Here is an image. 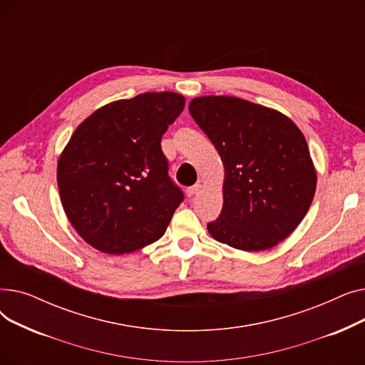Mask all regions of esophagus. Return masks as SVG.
<instances>
[{"label": "esophagus", "instance_id": "34e87169", "mask_svg": "<svg viewBox=\"0 0 365 365\" xmlns=\"http://www.w3.org/2000/svg\"><path fill=\"white\" fill-rule=\"evenodd\" d=\"M200 189H201V185H200V183H197V185H194V186H189V187L186 189V195H187L189 198H192L194 195H197V194L200 192Z\"/></svg>", "mask_w": 365, "mask_h": 365}]
</instances>
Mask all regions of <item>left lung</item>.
<instances>
[{
	"mask_svg": "<svg viewBox=\"0 0 365 365\" xmlns=\"http://www.w3.org/2000/svg\"><path fill=\"white\" fill-rule=\"evenodd\" d=\"M225 164L223 207L208 232L244 252L289 237L308 213L317 173L302 131L285 115L229 96L189 103Z\"/></svg>",
	"mask_w": 365,
	"mask_h": 365,
	"instance_id": "obj_1",
	"label": "left lung"
}]
</instances>
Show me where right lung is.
Returning a JSON list of instances; mask_svg holds the SVG:
<instances>
[{
  "label": "right lung",
  "mask_w": 365,
  "mask_h": 365,
  "mask_svg": "<svg viewBox=\"0 0 365 365\" xmlns=\"http://www.w3.org/2000/svg\"><path fill=\"white\" fill-rule=\"evenodd\" d=\"M183 108L178 93H145L98 109L73 131L57 185L69 222L94 248L124 255L164 235L185 195L161 139Z\"/></svg>",
  "instance_id": "obj_1"
}]
</instances>
